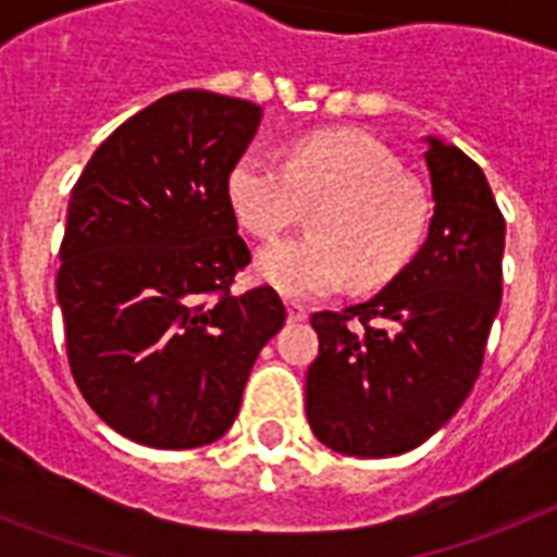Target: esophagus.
I'll use <instances>...</instances> for the list:
<instances>
[{
	"instance_id": "34e87169",
	"label": "esophagus",
	"mask_w": 557,
	"mask_h": 557,
	"mask_svg": "<svg viewBox=\"0 0 557 557\" xmlns=\"http://www.w3.org/2000/svg\"><path fill=\"white\" fill-rule=\"evenodd\" d=\"M286 312H288V321H306V318H309V309H306V306H300V304H288L286 306Z\"/></svg>"
}]
</instances>
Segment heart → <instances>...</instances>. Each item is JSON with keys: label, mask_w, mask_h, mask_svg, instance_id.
<instances>
[{"label": "heart", "mask_w": 557, "mask_h": 557, "mask_svg": "<svg viewBox=\"0 0 557 557\" xmlns=\"http://www.w3.org/2000/svg\"><path fill=\"white\" fill-rule=\"evenodd\" d=\"M227 208L257 239H274L312 208V231L262 248L257 274L286 297L309 300L352 280L379 288L422 248L431 201L375 138L332 129L297 138L283 164L243 152L225 178Z\"/></svg>", "instance_id": "obj_1"}]
</instances>
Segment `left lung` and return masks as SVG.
<instances>
[{"label": "left lung", "instance_id": "1", "mask_svg": "<svg viewBox=\"0 0 557 557\" xmlns=\"http://www.w3.org/2000/svg\"><path fill=\"white\" fill-rule=\"evenodd\" d=\"M433 216L422 251L367 304L314 312L321 352L306 416L326 448L393 457L457 413L483 367L503 295L506 219L483 170L428 138Z\"/></svg>", "mask_w": 557, "mask_h": 557}]
</instances>
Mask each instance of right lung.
Instances as JSON below:
<instances>
[{"instance_id":"obj_1","label":"right lung","mask_w":557,"mask_h":557,"mask_svg":"<svg viewBox=\"0 0 557 557\" xmlns=\"http://www.w3.org/2000/svg\"><path fill=\"white\" fill-rule=\"evenodd\" d=\"M262 107L185 89L100 144L69 199L57 300L83 398L121 436L185 450L234 424L260 349L286 323L271 286L234 295L251 251L225 178Z\"/></svg>"}]
</instances>
